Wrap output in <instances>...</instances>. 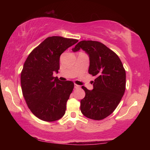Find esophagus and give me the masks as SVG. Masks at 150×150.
I'll list each match as a JSON object with an SVG mask.
<instances>
[{
  "instance_id": "1",
  "label": "esophagus",
  "mask_w": 150,
  "mask_h": 150,
  "mask_svg": "<svg viewBox=\"0 0 150 150\" xmlns=\"http://www.w3.org/2000/svg\"><path fill=\"white\" fill-rule=\"evenodd\" d=\"M74 88H80V86L79 85H77V84H75L74 85Z\"/></svg>"
}]
</instances>
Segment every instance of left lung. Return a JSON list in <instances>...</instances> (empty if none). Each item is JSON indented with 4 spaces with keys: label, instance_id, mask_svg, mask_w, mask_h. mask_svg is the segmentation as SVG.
<instances>
[{
    "label": "left lung",
    "instance_id": "left-lung-1",
    "mask_svg": "<svg viewBox=\"0 0 150 150\" xmlns=\"http://www.w3.org/2000/svg\"><path fill=\"white\" fill-rule=\"evenodd\" d=\"M81 49L89 57L88 73L96 77L93 90L82 87L85 96L81 100V111L88 118L103 120L113 112L125 92V69L118 55L102 43L83 40L72 51Z\"/></svg>",
    "mask_w": 150,
    "mask_h": 150
}]
</instances>
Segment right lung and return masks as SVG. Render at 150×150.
<instances>
[{
    "instance_id": "add662e5",
    "label": "right lung",
    "mask_w": 150,
    "mask_h": 150,
    "mask_svg": "<svg viewBox=\"0 0 150 150\" xmlns=\"http://www.w3.org/2000/svg\"><path fill=\"white\" fill-rule=\"evenodd\" d=\"M77 40L47 38L29 54L22 69V94L32 112L46 122L55 121L65 113L66 104L74 88L72 81H61L54 73L59 69V57Z\"/></svg>"
}]
</instances>
